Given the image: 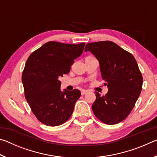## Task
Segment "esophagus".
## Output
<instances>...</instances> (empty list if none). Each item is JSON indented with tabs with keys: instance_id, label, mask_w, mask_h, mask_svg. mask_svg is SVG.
<instances>
[{
	"instance_id": "1",
	"label": "esophagus",
	"mask_w": 157,
	"mask_h": 157,
	"mask_svg": "<svg viewBox=\"0 0 157 157\" xmlns=\"http://www.w3.org/2000/svg\"><path fill=\"white\" fill-rule=\"evenodd\" d=\"M87 93V91L86 90H84V89H83V90H82L81 91V94H82V95H84V94H86Z\"/></svg>"
}]
</instances>
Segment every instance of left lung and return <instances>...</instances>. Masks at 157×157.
Returning <instances> with one entry per match:
<instances>
[{
    "label": "left lung",
    "instance_id": "1",
    "mask_svg": "<svg viewBox=\"0 0 157 157\" xmlns=\"http://www.w3.org/2000/svg\"><path fill=\"white\" fill-rule=\"evenodd\" d=\"M84 50L98 60L102 78L108 87L103 96L95 92L92 110L102 123H120L131 112L142 90L143 76L136 61L131 53L110 41L87 44Z\"/></svg>",
    "mask_w": 157,
    "mask_h": 157
}]
</instances>
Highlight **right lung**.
Masks as SVG:
<instances>
[{"label": "right lung", "mask_w": 157, "mask_h": 157, "mask_svg": "<svg viewBox=\"0 0 157 157\" xmlns=\"http://www.w3.org/2000/svg\"><path fill=\"white\" fill-rule=\"evenodd\" d=\"M84 45L47 42L26 62L22 74L25 97L36 118L46 125H60L72 115L81 92L61 91L59 78L70 71Z\"/></svg>", "instance_id": "obj_1"}]
</instances>
